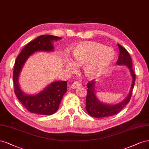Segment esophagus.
<instances>
[{"label":"esophagus","instance_id":"esophagus-1","mask_svg":"<svg viewBox=\"0 0 149 149\" xmlns=\"http://www.w3.org/2000/svg\"><path fill=\"white\" fill-rule=\"evenodd\" d=\"M81 84L80 81H75L71 85V88H79L81 87Z\"/></svg>","mask_w":149,"mask_h":149}]
</instances>
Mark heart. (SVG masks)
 I'll return each instance as SVG.
<instances>
[{
  "label": "heart",
  "instance_id": "heart-1",
  "mask_svg": "<svg viewBox=\"0 0 149 149\" xmlns=\"http://www.w3.org/2000/svg\"><path fill=\"white\" fill-rule=\"evenodd\" d=\"M73 61H68L66 69L72 72L77 70V65L85 64L84 70L85 75L92 78L103 73L111 64L115 53L112 48L95 42L81 43L72 51Z\"/></svg>",
  "mask_w": 149,
  "mask_h": 149
}]
</instances>
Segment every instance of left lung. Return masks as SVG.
I'll use <instances>...</instances> for the list:
<instances>
[{
	"instance_id": "8db88e82",
	"label": "left lung",
	"mask_w": 149,
	"mask_h": 149,
	"mask_svg": "<svg viewBox=\"0 0 149 149\" xmlns=\"http://www.w3.org/2000/svg\"><path fill=\"white\" fill-rule=\"evenodd\" d=\"M119 49V55L116 62L118 65L127 66L132 77L130 92L126 99L122 102L116 104H107L103 103L98 100L95 93V81L92 80L87 83V95L86 97V110L91 116L94 118H104L111 116L118 113L129 102L132 96V90L136 81V74L132 69V62L127 51L118 44Z\"/></svg>"
}]
</instances>
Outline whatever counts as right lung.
<instances>
[{"instance_id":"right-lung-1","label":"right lung","mask_w":149,"mask_h":149,"mask_svg":"<svg viewBox=\"0 0 149 149\" xmlns=\"http://www.w3.org/2000/svg\"><path fill=\"white\" fill-rule=\"evenodd\" d=\"M61 39L49 35L38 36L23 47L17 56L13 72L14 91L23 106L32 113L51 115L59 108L63 95L67 92V81H56L49 84L42 92L35 95H27L20 88L18 77L27 59L36 51H53L52 42Z\"/></svg>"}]
</instances>
